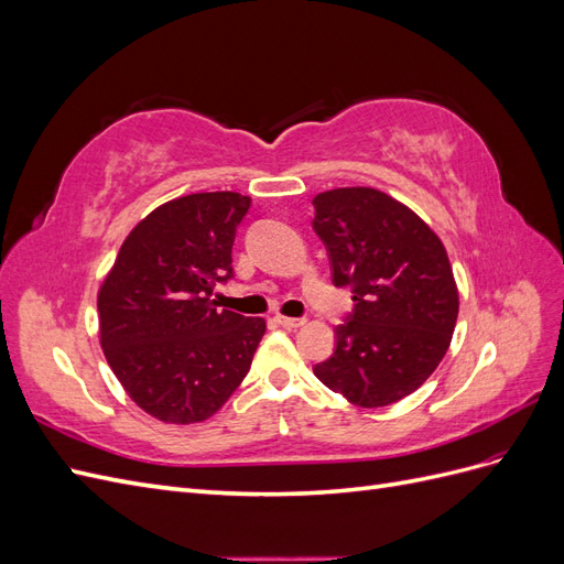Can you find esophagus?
Segmentation results:
<instances>
[{"label":"esophagus","instance_id":"34e87169","mask_svg":"<svg viewBox=\"0 0 564 564\" xmlns=\"http://www.w3.org/2000/svg\"><path fill=\"white\" fill-rule=\"evenodd\" d=\"M278 324H282L284 329H299L305 324V319L301 317H284V315H278Z\"/></svg>","mask_w":564,"mask_h":564}]
</instances>
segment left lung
I'll use <instances>...</instances> for the list:
<instances>
[{"label":"left lung","instance_id":"8db88e82","mask_svg":"<svg viewBox=\"0 0 564 564\" xmlns=\"http://www.w3.org/2000/svg\"><path fill=\"white\" fill-rule=\"evenodd\" d=\"M313 204L334 284L350 286L355 301L334 355L313 371L350 404L388 406L423 386L452 344L458 289L447 249L377 187H334Z\"/></svg>","mask_w":564,"mask_h":564}]
</instances>
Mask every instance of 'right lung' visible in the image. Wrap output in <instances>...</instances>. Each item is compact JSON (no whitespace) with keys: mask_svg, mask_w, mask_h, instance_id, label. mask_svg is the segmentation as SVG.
<instances>
[{"mask_svg":"<svg viewBox=\"0 0 564 564\" xmlns=\"http://www.w3.org/2000/svg\"><path fill=\"white\" fill-rule=\"evenodd\" d=\"M251 197L195 193L150 212L98 289L100 348L127 395L164 423L214 416L247 377L263 317L216 308Z\"/></svg>","mask_w":564,"mask_h":564,"instance_id":"add662e5","label":"right lung"}]
</instances>
